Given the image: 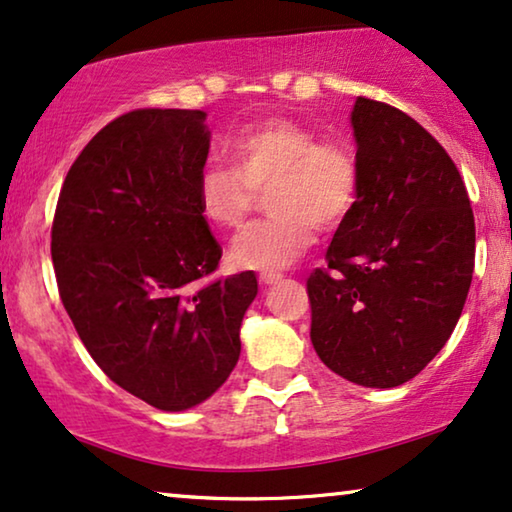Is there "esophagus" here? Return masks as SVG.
Returning <instances> with one entry per match:
<instances>
[{"label": "esophagus", "instance_id": "1", "mask_svg": "<svg viewBox=\"0 0 512 512\" xmlns=\"http://www.w3.org/2000/svg\"><path fill=\"white\" fill-rule=\"evenodd\" d=\"M280 278H283V276H280V273H276V271L259 273V283H262V285H273V283H278Z\"/></svg>", "mask_w": 512, "mask_h": 512}]
</instances>
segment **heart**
I'll list each match as a JSON object with an SVG mask.
<instances>
[{"instance_id": "obj_1", "label": "heart", "mask_w": 512, "mask_h": 512, "mask_svg": "<svg viewBox=\"0 0 512 512\" xmlns=\"http://www.w3.org/2000/svg\"><path fill=\"white\" fill-rule=\"evenodd\" d=\"M232 167L208 164L197 181V204L208 225L236 229L266 192L271 218L250 222L234 236V266L278 271L313 246L320 229H338L355 211L362 169L350 143L320 136L306 122L271 115L248 122L225 139Z\"/></svg>"}]
</instances>
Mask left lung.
I'll list each match as a JSON object with an SVG mask.
<instances>
[{"label": "left lung", "mask_w": 512, "mask_h": 512, "mask_svg": "<svg viewBox=\"0 0 512 512\" xmlns=\"http://www.w3.org/2000/svg\"><path fill=\"white\" fill-rule=\"evenodd\" d=\"M352 129L362 187L327 266L306 280L311 341L350 383L397 387L438 355L462 315L473 208L452 157L410 115L359 97Z\"/></svg>", "instance_id": "obj_1"}]
</instances>
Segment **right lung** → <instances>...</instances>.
Masks as SVG:
<instances>
[{"instance_id":"1","label":"right lung","mask_w":512,"mask_h":512,"mask_svg":"<svg viewBox=\"0 0 512 512\" xmlns=\"http://www.w3.org/2000/svg\"><path fill=\"white\" fill-rule=\"evenodd\" d=\"M204 111L136 109L92 136L57 199V290L92 359L160 410L201 403L241 355L253 271L206 280L220 243L199 213Z\"/></svg>"}]
</instances>
